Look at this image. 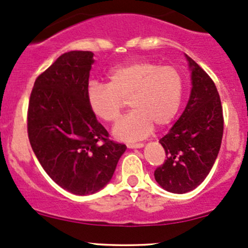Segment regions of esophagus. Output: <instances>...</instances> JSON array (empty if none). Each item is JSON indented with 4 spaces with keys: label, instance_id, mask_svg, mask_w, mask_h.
Returning a JSON list of instances; mask_svg holds the SVG:
<instances>
[{
    "label": "esophagus",
    "instance_id": "esophagus-1",
    "mask_svg": "<svg viewBox=\"0 0 248 248\" xmlns=\"http://www.w3.org/2000/svg\"><path fill=\"white\" fill-rule=\"evenodd\" d=\"M126 146L129 149H136V148H143L144 144H143V143H127Z\"/></svg>",
    "mask_w": 248,
    "mask_h": 248
}]
</instances>
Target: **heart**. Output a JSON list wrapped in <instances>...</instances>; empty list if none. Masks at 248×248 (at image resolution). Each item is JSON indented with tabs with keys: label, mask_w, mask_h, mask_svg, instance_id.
I'll return each instance as SVG.
<instances>
[{
	"label": "heart",
	"mask_w": 248,
	"mask_h": 248,
	"mask_svg": "<svg viewBox=\"0 0 248 248\" xmlns=\"http://www.w3.org/2000/svg\"><path fill=\"white\" fill-rule=\"evenodd\" d=\"M183 93L180 72L172 66H158L149 60H132L108 73V84L92 82L86 100L91 112L105 123L117 121L123 99L132 108L113 127V136L135 142L150 135L154 125L170 124L178 112Z\"/></svg>",
	"instance_id": "b5f03b06"
}]
</instances>
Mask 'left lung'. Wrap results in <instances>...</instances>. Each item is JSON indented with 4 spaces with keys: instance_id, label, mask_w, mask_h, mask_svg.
<instances>
[{
    "instance_id": "obj_1",
    "label": "left lung",
    "mask_w": 248,
    "mask_h": 248,
    "mask_svg": "<svg viewBox=\"0 0 248 248\" xmlns=\"http://www.w3.org/2000/svg\"><path fill=\"white\" fill-rule=\"evenodd\" d=\"M187 57V55H186ZM191 93L185 111L159 140L167 159L156 168L155 180L170 193L195 189L209 174L223 135L220 95L212 78L191 58Z\"/></svg>"
}]
</instances>
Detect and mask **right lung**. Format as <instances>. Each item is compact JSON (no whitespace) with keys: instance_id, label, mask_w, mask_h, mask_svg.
Returning a JSON list of instances; mask_svg holds the SVG:
<instances>
[{"instance_id":"1","label":"right lung","mask_w":248,"mask_h":248,"mask_svg":"<svg viewBox=\"0 0 248 248\" xmlns=\"http://www.w3.org/2000/svg\"><path fill=\"white\" fill-rule=\"evenodd\" d=\"M93 62L89 50L60 55L36 78L28 105V138L36 158L58 186L76 195L105 187L126 149L108 140L87 105Z\"/></svg>"}]
</instances>
